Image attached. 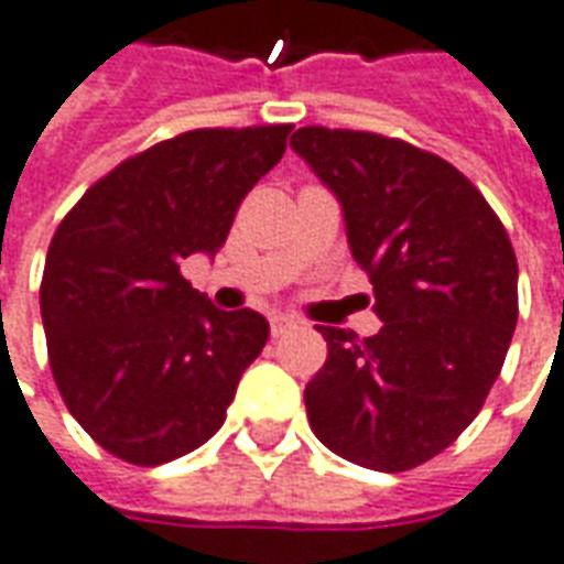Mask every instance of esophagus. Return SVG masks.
I'll list each match as a JSON object with an SVG mask.
<instances>
[{"mask_svg": "<svg viewBox=\"0 0 564 564\" xmlns=\"http://www.w3.org/2000/svg\"><path fill=\"white\" fill-rule=\"evenodd\" d=\"M290 328H299V319H295V316H283V314L271 316V335L274 337L286 335Z\"/></svg>", "mask_w": 564, "mask_h": 564, "instance_id": "34e87169", "label": "esophagus"}]
</instances>
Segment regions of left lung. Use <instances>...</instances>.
<instances>
[{
	"instance_id": "left-lung-1",
	"label": "left lung",
	"mask_w": 564,
	"mask_h": 564,
	"mask_svg": "<svg viewBox=\"0 0 564 564\" xmlns=\"http://www.w3.org/2000/svg\"><path fill=\"white\" fill-rule=\"evenodd\" d=\"M290 145L344 208L373 283V337L316 325L328 358L304 406L344 460L406 473L481 412L517 325V257L481 191L440 154L382 133L299 128Z\"/></svg>"
}]
</instances>
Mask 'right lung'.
I'll list each match as a JSON object with an SVG mask.
<instances>
[{
  "label": "right lung",
  "mask_w": 564,
  "mask_h": 564,
  "mask_svg": "<svg viewBox=\"0 0 564 564\" xmlns=\"http://www.w3.org/2000/svg\"><path fill=\"white\" fill-rule=\"evenodd\" d=\"M293 124L199 128L95 182L50 241L41 319L59 394L101 448L161 466L220 431L265 316L220 311L182 278L215 257Z\"/></svg>",
  "instance_id": "add662e5"
}]
</instances>
